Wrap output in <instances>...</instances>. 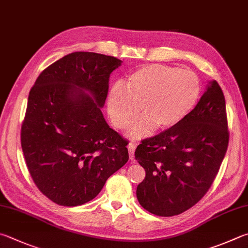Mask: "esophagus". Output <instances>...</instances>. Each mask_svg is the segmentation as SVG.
Returning a JSON list of instances; mask_svg holds the SVG:
<instances>
[{
    "instance_id": "obj_1",
    "label": "esophagus",
    "mask_w": 248,
    "mask_h": 248,
    "mask_svg": "<svg viewBox=\"0 0 248 248\" xmlns=\"http://www.w3.org/2000/svg\"><path fill=\"white\" fill-rule=\"evenodd\" d=\"M136 147H137V144L136 143H129L128 145V150H129V156H130V159L133 160L134 159V151H136Z\"/></svg>"
}]
</instances>
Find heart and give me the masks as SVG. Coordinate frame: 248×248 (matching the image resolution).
Returning <instances> with one entry per match:
<instances>
[{
  "label": "heart",
  "instance_id": "1",
  "mask_svg": "<svg viewBox=\"0 0 248 248\" xmlns=\"http://www.w3.org/2000/svg\"><path fill=\"white\" fill-rule=\"evenodd\" d=\"M200 80L188 69L166 65H148L128 76L124 89L112 87L107 97V109L116 128L124 130L138 118L130 137L150 136L154 129L167 130L186 118L200 96Z\"/></svg>",
  "mask_w": 248,
  "mask_h": 248
}]
</instances>
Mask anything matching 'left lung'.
<instances>
[{
	"label": "left lung",
	"mask_w": 248,
	"mask_h": 248,
	"mask_svg": "<svg viewBox=\"0 0 248 248\" xmlns=\"http://www.w3.org/2000/svg\"><path fill=\"white\" fill-rule=\"evenodd\" d=\"M228 145L226 100L214 80L181 123L138 145L134 156L146 173L139 202L160 217L190 209L209 190Z\"/></svg>",
	"instance_id": "obj_1"
}]
</instances>
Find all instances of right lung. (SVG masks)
I'll use <instances>...</instances> for the list:
<instances>
[{
  "label": "right lung",
  "instance_id": "1",
  "mask_svg": "<svg viewBox=\"0 0 248 248\" xmlns=\"http://www.w3.org/2000/svg\"><path fill=\"white\" fill-rule=\"evenodd\" d=\"M120 65L114 56L74 52L44 69L30 90L21 148L34 184L57 205L93 200L129 159L128 141L101 110Z\"/></svg>",
  "mask_w": 248,
  "mask_h": 248
}]
</instances>
